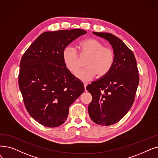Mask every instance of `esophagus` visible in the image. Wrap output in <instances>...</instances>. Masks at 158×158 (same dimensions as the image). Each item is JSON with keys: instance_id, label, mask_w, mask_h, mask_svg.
I'll return each instance as SVG.
<instances>
[{"instance_id": "34e87169", "label": "esophagus", "mask_w": 158, "mask_h": 158, "mask_svg": "<svg viewBox=\"0 0 158 158\" xmlns=\"http://www.w3.org/2000/svg\"><path fill=\"white\" fill-rule=\"evenodd\" d=\"M83 84H84V86H85V88L86 89V86L88 85V82H86V81H84L83 82Z\"/></svg>"}]
</instances>
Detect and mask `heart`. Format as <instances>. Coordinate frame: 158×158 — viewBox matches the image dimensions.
<instances>
[{
	"label": "heart",
	"instance_id": "b5f03b06",
	"mask_svg": "<svg viewBox=\"0 0 158 158\" xmlns=\"http://www.w3.org/2000/svg\"><path fill=\"white\" fill-rule=\"evenodd\" d=\"M77 48L82 57L88 56L85 68L78 71L75 75L82 81L92 79L95 75L102 77L106 75L114 64V53L108 47H105L100 41L88 38L80 41ZM64 63L70 72L75 73L81 66V60L77 50L68 46L63 52Z\"/></svg>",
	"mask_w": 158,
	"mask_h": 158
}]
</instances>
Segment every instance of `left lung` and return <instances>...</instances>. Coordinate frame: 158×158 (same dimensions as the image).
Instances as JSON below:
<instances>
[{
  "instance_id": "obj_1",
  "label": "left lung",
  "mask_w": 158,
  "mask_h": 158,
  "mask_svg": "<svg viewBox=\"0 0 158 158\" xmlns=\"http://www.w3.org/2000/svg\"><path fill=\"white\" fill-rule=\"evenodd\" d=\"M107 40L114 53V64L105 76L86 86L92 96L88 105L91 119L108 126L119 121L132 106L139 85L136 60L132 50L112 33L93 32Z\"/></svg>"
}]
</instances>
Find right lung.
Returning a JSON list of instances; mask_svg holds the SVG:
<instances>
[{"instance_id": "right-lung-1", "label": "right lung", "mask_w": 158, "mask_h": 158, "mask_svg": "<svg viewBox=\"0 0 158 158\" xmlns=\"http://www.w3.org/2000/svg\"><path fill=\"white\" fill-rule=\"evenodd\" d=\"M86 33L81 29L43 33L23 54L19 88L27 111L40 125L63 124L70 106L84 92L83 83L66 67L63 52Z\"/></svg>"}]
</instances>
